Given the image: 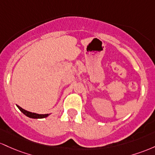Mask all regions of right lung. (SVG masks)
<instances>
[{
  "label": "right lung",
  "mask_w": 155,
  "mask_h": 155,
  "mask_svg": "<svg viewBox=\"0 0 155 155\" xmlns=\"http://www.w3.org/2000/svg\"><path fill=\"white\" fill-rule=\"evenodd\" d=\"M17 107L20 109V110L21 111L23 114H25L26 116L28 117L31 118V119H43V118H46L48 117L50 114H35V113H31L29 112V111H27L24 109H22L21 107H20L19 105H17Z\"/></svg>",
  "instance_id": "add662e5"
}]
</instances>
